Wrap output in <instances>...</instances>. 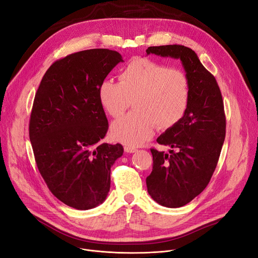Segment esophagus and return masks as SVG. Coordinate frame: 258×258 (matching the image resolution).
<instances>
[{
	"label": "esophagus",
	"mask_w": 258,
	"mask_h": 258,
	"mask_svg": "<svg viewBox=\"0 0 258 258\" xmlns=\"http://www.w3.org/2000/svg\"><path fill=\"white\" fill-rule=\"evenodd\" d=\"M125 152H127V153H134V152H137V149L133 148V147L126 146L125 147Z\"/></svg>",
	"instance_id": "1"
}]
</instances>
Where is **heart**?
Instances as JSON below:
<instances>
[{
    "label": "heart",
    "instance_id": "obj_1",
    "mask_svg": "<svg viewBox=\"0 0 258 258\" xmlns=\"http://www.w3.org/2000/svg\"><path fill=\"white\" fill-rule=\"evenodd\" d=\"M191 85L185 71L147 57L132 59L118 73V83L104 81L99 100L105 111L118 117L133 102L134 111L111 126L117 142L137 147L149 141L155 128L167 130L185 116Z\"/></svg>",
    "mask_w": 258,
    "mask_h": 258
}]
</instances>
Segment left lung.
Returning a JSON list of instances; mask_svg holds the SVG:
<instances>
[{
  "instance_id": "obj_1",
  "label": "left lung",
  "mask_w": 258,
  "mask_h": 258,
  "mask_svg": "<svg viewBox=\"0 0 258 258\" xmlns=\"http://www.w3.org/2000/svg\"><path fill=\"white\" fill-rule=\"evenodd\" d=\"M147 54L179 58L191 85L187 112L156 142L173 150L169 154L151 148L153 168L147 189L159 205H187L209 183L226 137V115L218 84L191 48L182 45L148 47Z\"/></svg>"
}]
</instances>
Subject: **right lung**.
I'll return each instance as SVG.
<instances>
[{
  "label": "right lung",
  "mask_w": 258,
  "mask_h": 258,
  "mask_svg": "<svg viewBox=\"0 0 258 258\" xmlns=\"http://www.w3.org/2000/svg\"><path fill=\"white\" fill-rule=\"evenodd\" d=\"M121 55L89 49L59 58L35 93L29 139L36 166L51 193L65 205L89 210L110 190V168L124 153L120 144L101 143L108 119L99 88Z\"/></svg>",
  "instance_id": "obj_1"
}]
</instances>
